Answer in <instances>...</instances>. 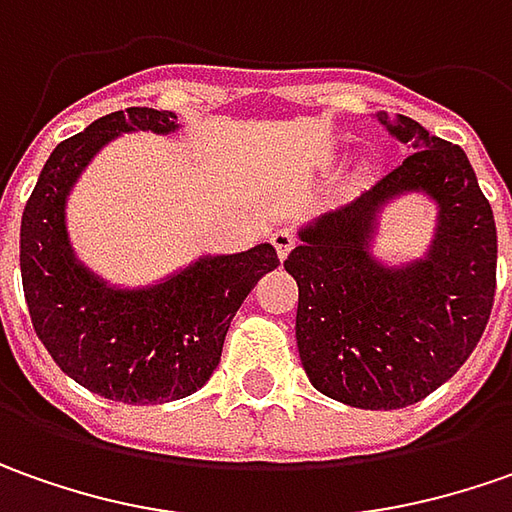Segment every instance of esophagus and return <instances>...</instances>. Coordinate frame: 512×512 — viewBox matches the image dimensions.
I'll return each instance as SVG.
<instances>
[{"label": "esophagus", "mask_w": 512, "mask_h": 512, "mask_svg": "<svg viewBox=\"0 0 512 512\" xmlns=\"http://www.w3.org/2000/svg\"><path fill=\"white\" fill-rule=\"evenodd\" d=\"M272 243H274V249H277V257H280V260H286V255L291 252V246H294V235H291L289 229H274Z\"/></svg>", "instance_id": "esophagus-1"}]
</instances>
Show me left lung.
Returning <instances> with one entry per match:
<instances>
[{
	"mask_svg": "<svg viewBox=\"0 0 512 512\" xmlns=\"http://www.w3.org/2000/svg\"><path fill=\"white\" fill-rule=\"evenodd\" d=\"M411 152L394 172L297 229V351L311 385L351 408L394 411L448 382L473 354L496 291V221L462 147L408 115H374ZM405 194L437 206L419 258L376 252L381 212Z\"/></svg>",
	"mask_w": 512,
	"mask_h": 512,
	"instance_id": "8db88e82",
	"label": "left lung"
}]
</instances>
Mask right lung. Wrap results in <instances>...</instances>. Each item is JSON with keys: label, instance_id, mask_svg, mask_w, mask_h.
<instances>
[{"label": "right lung", "instance_id": "add662e5", "mask_svg": "<svg viewBox=\"0 0 512 512\" xmlns=\"http://www.w3.org/2000/svg\"><path fill=\"white\" fill-rule=\"evenodd\" d=\"M178 130V115L152 107L98 118L50 152L22 212L19 269L39 340L67 377L127 405H161L203 388L240 303L280 266L272 243H257L235 255H198L144 286H121L76 255L67 203L84 169L121 135Z\"/></svg>", "mask_w": 512, "mask_h": 512}]
</instances>
